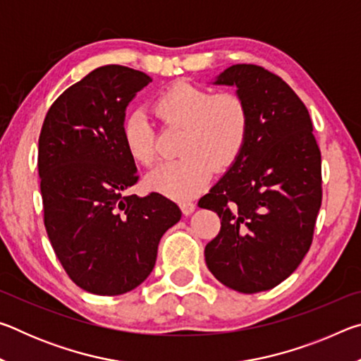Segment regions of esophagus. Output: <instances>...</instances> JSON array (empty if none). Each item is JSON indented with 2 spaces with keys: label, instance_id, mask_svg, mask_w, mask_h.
Listing matches in <instances>:
<instances>
[{
  "label": "esophagus",
  "instance_id": "obj_1",
  "mask_svg": "<svg viewBox=\"0 0 361 361\" xmlns=\"http://www.w3.org/2000/svg\"><path fill=\"white\" fill-rule=\"evenodd\" d=\"M180 209L183 212V215L188 216V215H191V213L195 210V204H192V202H181L180 204Z\"/></svg>",
  "mask_w": 361,
  "mask_h": 361
}]
</instances>
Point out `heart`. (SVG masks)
<instances>
[{"mask_svg": "<svg viewBox=\"0 0 361 361\" xmlns=\"http://www.w3.org/2000/svg\"><path fill=\"white\" fill-rule=\"evenodd\" d=\"M152 111L164 126L183 129L181 157L159 164L146 176V186L169 199L194 197L210 181L213 167H231L245 146L248 106L231 90L212 94L209 89L178 81L156 97ZM121 140L137 164L151 166L156 161V132L140 109L122 119Z\"/></svg>", "mask_w": 361, "mask_h": 361, "instance_id": "1", "label": "heart"}]
</instances>
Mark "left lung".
<instances>
[{"label":"left lung","mask_w":361,"mask_h":361,"mask_svg":"<svg viewBox=\"0 0 361 361\" xmlns=\"http://www.w3.org/2000/svg\"><path fill=\"white\" fill-rule=\"evenodd\" d=\"M213 84L235 85L250 127L240 156L199 200L221 219L205 262L228 288L252 295L283 282L309 252L322 205V156L307 108L282 78L239 63Z\"/></svg>","instance_id":"left-lung-1"}]
</instances>
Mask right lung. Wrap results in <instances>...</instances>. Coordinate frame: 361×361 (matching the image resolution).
<instances>
[{
    "label": "right lung",
    "mask_w": 361,
    "mask_h": 361,
    "mask_svg": "<svg viewBox=\"0 0 361 361\" xmlns=\"http://www.w3.org/2000/svg\"><path fill=\"white\" fill-rule=\"evenodd\" d=\"M151 81L127 66H100L66 89L42 122L38 172L49 240L68 277L94 295H124L145 282L159 240L181 218L161 194H129L138 175L121 124Z\"/></svg>",
    "instance_id": "add662e5"
}]
</instances>
